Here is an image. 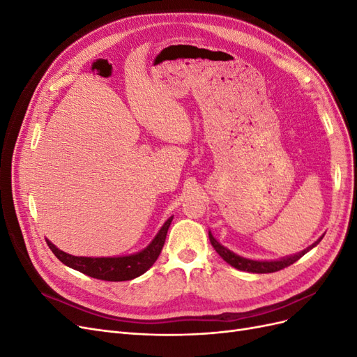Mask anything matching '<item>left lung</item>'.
Returning <instances> with one entry per match:
<instances>
[{
	"label": "left lung",
	"mask_w": 357,
	"mask_h": 357,
	"mask_svg": "<svg viewBox=\"0 0 357 357\" xmlns=\"http://www.w3.org/2000/svg\"><path fill=\"white\" fill-rule=\"evenodd\" d=\"M208 236H210V243L214 247V250L220 255V257L223 259L225 262H228L231 266L240 269V271L255 273V274L275 273V271H280V269H283L286 266H290L291 264H295L298 259H301L302 256H304L307 252H310L312 247H316L320 243V240L323 238V236H320V238L314 244H311L310 247H307L305 250H302V252H299L296 255L277 259V261H253V259H247V257L235 255L234 252L229 250V248L223 247L218 240L214 238V236L211 235V232H208Z\"/></svg>",
	"instance_id": "8db88e82"
}]
</instances>
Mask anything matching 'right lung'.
I'll return each instance as SVG.
<instances>
[{
  "instance_id": "right-lung-1",
  "label": "right lung",
  "mask_w": 357,
  "mask_h": 357,
  "mask_svg": "<svg viewBox=\"0 0 357 357\" xmlns=\"http://www.w3.org/2000/svg\"><path fill=\"white\" fill-rule=\"evenodd\" d=\"M171 222L172 218H169L164 225H162V228L159 229L152 243H150L144 250L121 257L73 256L59 250V248L55 244H52L49 240L46 241L53 255H55L63 265L75 269V271H80L86 275L98 280H105V282H126V280H132L144 274L147 269L156 262L162 247H164Z\"/></svg>"
}]
</instances>
